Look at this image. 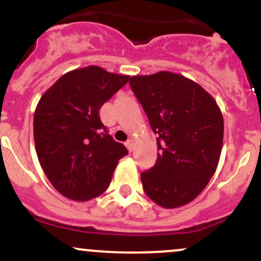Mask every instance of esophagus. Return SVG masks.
<instances>
[{
  "label": "esophagus",
  "instance_id": "1",
  "mask_svg": "<svg viewBox=\"0 0 261 261\" xmlns=\"http://www.w3.org/2000/svg\"><path fill=\"white\" fill-rule=\"evenodd\" d=\"M125 145H127L128 150L132 152V150H133V148H134V141H133V139H129V141L125 143Z\"/></svg>",
  "mask_w": 261,
  "mask_h": 261
}]
</instances>
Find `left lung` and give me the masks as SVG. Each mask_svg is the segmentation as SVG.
<instances>
[{
	"label": "left lung",
	"instance_id": "8db88e82",
	"mask_svg": "<svg viewBox=\"0 0 261 261\" xmlns=\"http://www.w3.org/2000/svg\"><path fill=\"white\" fill-rule=\"evenodd\" d=\"M129 85L158 136L156 163L141 174L145 194L165 209L186 205L203 192L219 163V106L200 85L173 72L133 75Z\"/></svg>",
	"mask_w": 261,
	"mask_h": 261
}]
</instances>
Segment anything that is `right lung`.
I'll list each match as a JSON object with an SVG mask.
<instances>
[{
  "mask_svg": "<svg viewBox=\"0 0 261 261\" xmlns=\"http://www.w3.org/2000/svg\"><path fill=\"white\" fill-rule=\"evenodd\" d=\"M129 75L88 66L67 72L41 97L33 117L38 161L63 197L87 201L109 187L128 150L114 141L99 117L106 102Z\"/></svg>",
  "mask_w": 261,
  "mask_h": 261,
  "instance_id": "right-lung-1",
  "label": "right lung"
}]
</instances>
